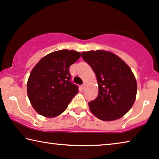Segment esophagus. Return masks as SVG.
I'll use <instances>...</instances> for the list:
<instances>
[{"instance_id": "34e87169", "label": "esophagus", "mask_w": 159, "mask_h": 159, "mask_svg": "<svg viewBox=\"0 0 159 159\" xmlns=\"http://www.w3.org/2000/svg\"><path fill=\"white\" fill-rule=\"evenodd\" d=\"M81 89H83V90H84V89H86V84H84L81 85Z\"/></svg>"}]
</instances>
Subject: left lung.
Instances as JSON below:
<instances>
[{"label": "left lung", "instance_id": "8db88e82", "mask_svg": "<svg viewBox=\"0 0 159 159\" xmlns=\"http://www.w3.org/2000/svg\"><path fill=\"white\" fill-rule=\"evenodd\" d=\"M82 57L97 76L99 93L89 102L91 112L103 121L121 118L131 109L137 93V82L121 58L104 50L83 52Z\"/></svg>", "mask_w": 159, "mask_h": 159}]
</instances>
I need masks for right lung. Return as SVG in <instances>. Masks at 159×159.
Segmentation results:
<instances>
[{
	"label": "right lung",
	"instance_id": "add662e5",
	"mask_svg": "<svg viewBox=\"0 0 159 159\" xmlns=\"http://www.w3.org/2000/svg\"><path fill=\"white\" fill-rule=\"evenodd\" d=\"M80 57L74 50H62L42 57L32 69L27 82L29 99L38 114L55 117L67 109L79 92L71 82L69 68Z\"/></svg>",
	"mask_w": 159,
	"mask_h": 159
}]
</instances>
